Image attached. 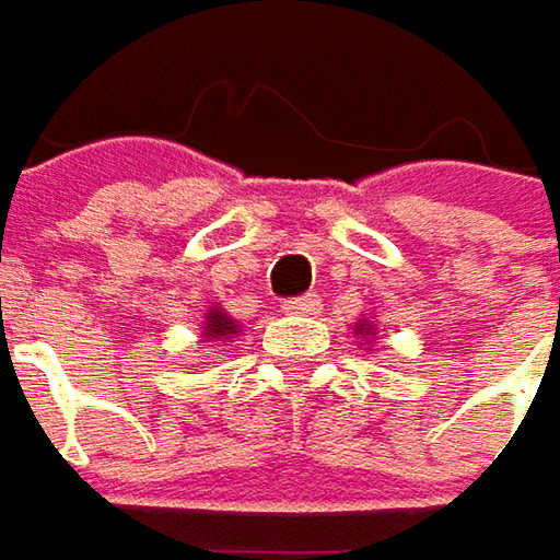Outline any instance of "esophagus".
<instances>
[{
	"label": "esophagus",
	"instance_id": "1",
	"mask_svg": "<svg viewBox=\"0 0 560 560\" xmlns=\"http://www.w3.org/2000/svg\"><path fill=\"white\" fill-rule=\"evenodd\" d=\"M319 310H323V298H319V294H304V298H291V301H284V313L316 316Z\"/></svg>",
	"mask_w": 560,
	"mask_h": 560
}]
</instances>
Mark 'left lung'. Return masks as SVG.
<instances>
[{"label":"left lung","mask_w":560,"mask_h":560,"mask_svg":"<svg viewBox=\"0 0 560 560\" xmlns=\"http://www.w3.org/2000/svg\"><path fill=\"white\" fill-rule=\"evenodd\" d=\"M353 331H357V335H373V326L363 319V323H357V328H353Z\"/></svg>","instance_id":"left-lung-1"}]
</instances>
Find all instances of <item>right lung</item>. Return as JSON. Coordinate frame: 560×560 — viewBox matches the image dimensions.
I'll list each match as a JSON object with an SVG mask.
<instances>
[{
	"label": "right lung",
	"mask_w": 560,
	"mask_h": 560,
	"mask_svg": "<svg viewBox=\"0 0 560 560\" xmlns=\"http://www.w3.org/2000/svg\"><path fill=\"white\" fill-rule=\"evenodd\" d=\"M237 326L234 319H229V313H222V306H212L207 313V326H203V338H232Z\"/></svg>",
	"instance_id": "obj_1"
}]
</instances>
